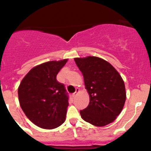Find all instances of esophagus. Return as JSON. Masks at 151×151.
<instances>
[{
    "label": "esophagus",
    "mask_w": 151,
    "mask_h": 151,
    "mask_svg": "<svg viewBox=\"0 0 151 151\" xmlns=\"http://www.w3.org/2000/svg\"><path fill=\"white\" fill-rule=\"evenodd\" d=\"M79 91V89H76V91H75V92L72 93V96H73L74 98V97H76V96H77V94L78 91Z\"/></svg>",
    "instance_id": "1"
}]
</instances>
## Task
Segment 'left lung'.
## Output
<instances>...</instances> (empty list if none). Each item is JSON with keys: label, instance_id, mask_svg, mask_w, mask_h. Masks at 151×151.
<instances>
[{"label": "left lung", "instance_id": "8db88e82", "mask_svg": "<svg viewBox=\"0 0 151 151\" xmlns=\"http://www.w3.org/2000/svg\"><path fill=\"white\" fill-rule=\"evenodd\" d=\"M83 74L90 101L80 111L86 122L96 126L112 123L120 114L125 104V84L116 70L103 59L89 56L74 58Z\"/></svg>", "mask_w": 151, "mask_h": 151}]
</instances>
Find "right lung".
Here are the masks:
<instances>
[{
	"instance_id": "right-lung-1",
	"label": "right lung",
	"mask_w": 151,
	"mask_h": 151,
	"mask_svg": "<svg viewBox=\"0 0 151 151\" xmlns=\"http://www.w3.org/2000/svg\"><path fill=\"white\" fill-rule=\"evenodd\" d=\"M67 62L66 59L36 66L18 87L21 109L26 116L42 129H55L65 121L69 96L65 85L57 80V74Z\"/></svg>"
}]
</instances>
